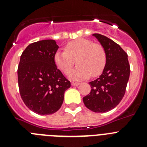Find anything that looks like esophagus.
<instances>
[{
  "mask_svg": "<svg viewBox=\"0 0 147 147\" xmlns=\"http://www.w3.org/2000/svg\"><path fill=\"white\" fill-rule=\"evenodd\" d=\"M71 85H74V86H77V85H80V83H79V82H71Z\"/></svg>",
  "mask_w": 147,
  "mask_h": 147,
  "instance_id": "1",
  "label": "esophagus"
}]
</instances>
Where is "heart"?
<instances>
[{"label":"heart","instance_id":"heart-1","mask_svg":"<svg viewBox=\"0 0 147 147\" xmlns=\"http://www.w3.org/2000/svg\"><path fill=\"white\" fill-rule=\"evenodd\" d=\"M54 60L56 66L65 74L71 71L76 61L78 66L69 76L72 80H77L86 79L90 75L96 77L101 74L106 65L107 56L101 44L80 38L66 44L64 51H57Z\"/></svg>","mask_w":147,"mask_h":147}]
</instances>
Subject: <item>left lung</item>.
I'll return each instance as SVG.
<instances>
[{"mask_svg":"<svg viewBox=\"0 0 147 147\" xmlns=\"http://www.w3.org/2000/svg\"><path fill=\"white\" fill-rule=\"evenodd\" d=\"M105 49L107 62L101 76L90 82V93L83 97L87 108L95 113L108 112L121 101L130 74L127 54L113 40L93 34Z\"/></svg>","mask_w":147,"mask_h":147,"instance_id":"8db88e82","label":"left lung"}]
</instances>
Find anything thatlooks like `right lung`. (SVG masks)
<instances>
[{
	"instance_id": "add662e5",
	"label": "right lung",
	"mask_w": 147,
	"mask_h": 147,
	"mask_svg": "<svg viewBox=\"0 0 147 147\" xmlns=\"http://www.w3.org/2000/svg\"><path fill=\"white\" fill-rule=\"evenodd\" d=\"M59 46L54 40L30 44L23 51L18 68L20 96L27 107L39 115L56 113L62 106L71 82L54 63Z\"/></svg>"
}]
</instances>
